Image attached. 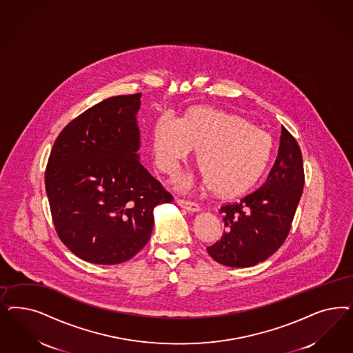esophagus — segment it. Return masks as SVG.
<instances>
[{
    "label": "esophagus",
    "instance_id": "esophagus-1",
    "mask_svg": "<svg viewBox=\"0 0 353 353\" xmlns=\"http://www.w3.org/2000/svg\"><path fill=\"white\" fill-rule=\"evenodd\" d=\"M176 204L179 205L183 209L185 210H190V212H199L200 210V206L196 203L192 201H188V200H182V199H176Z\"/></svg>",
    "mask_w": 353,
    "mask_h": 353
}]
</instances>
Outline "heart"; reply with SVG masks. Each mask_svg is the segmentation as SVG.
<instances>
[{"label": "heart", "mask_w": 353, "mask_h": 353, "mask_svg": "<svg viewBox=\"0 0 353 353\" xmlns=\"http://www.w3.org/2000/svg\"><path fill=\"white\" fill-rule=\"evenodd\" d=\"M192 148L194 165L208 188L222 197H236L265 175L273 157V139L238 115L212 108H194L183 119L162 114L152 132V152L159 169L175 170Z\"/></svg>", "instance_id": "1"}]
</instances>
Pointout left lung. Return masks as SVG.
<instances>
[{
  "label": "left lung",
  "mask_w": 353,
  "mask_h": 353,
  "mask_svg": "<svg viewBox=\"0 0 353 353\" xmlns=\"http://www.w3.org/2000/svg\"><path fill=\"white\" fill-rule=\"evenodd\" d=\"M304 188L301 150L282 127L278 157L260 190L221 206L226 231L206 250L230 268L265 261L285 243Z\"/></svg>",
  "instance_id": "left-lung-1"
}]
</instances>
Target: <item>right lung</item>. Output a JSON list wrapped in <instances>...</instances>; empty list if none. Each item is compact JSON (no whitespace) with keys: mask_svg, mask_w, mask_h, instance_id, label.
<instances>
[{"mask_svg":"<svg viewBox=\"0 0 353 353\" xmlns=\"http://www.w3.org/2000/svg\"><path fill=\"white\" fill-rule=\"evenodd\" d=\"M141 94L115 96L70 122L50 152L46 190L61 241L84 261L115 265L150 239L157 205L172 201L141 165Z\"/></svg>","mask_w":353,"mask_h":353,"instance_id":"add662e5","label":"right lung"}]
</instances>
